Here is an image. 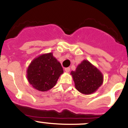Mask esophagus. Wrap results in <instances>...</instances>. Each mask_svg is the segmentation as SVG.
Masks as SVG:
<instances>
[{
	"mask_svg": "<svg viewBox=\"0 0 128 128\" xmlns=\"http://www.w3.org/2000/svg\"><path fill=\"white\" fill-rule=\"evenodd\" d=\"M65 71L66 72H69L70 71V68H65Z\"/></svg>",
	"mask_w": 128,
	"mask_h": 128,
	"instance_id": "obj_1",
	"label": "esophagus"
}]
</instances>
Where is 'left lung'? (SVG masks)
I'll return each instance as SVG.
<instances>
[{
  "instance_id": "left-lung-1",
  "label": "left lung",
  "mask_w": 128,
  "mask_h": 128,
  "mask_svg": "<svg viewBox=\"0 0 128 128\" xmlns=\"http://www.w3.org/2000/svg\"><path fill=\"white\" fill-rule=\"evenodd\" d=\"M75 88L80 93L91 94L98 89L103 82V75L88 60H83L74 71L70 72Z\"/></svg>"
}]
</instances>
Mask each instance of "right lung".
<instances>
[{
	"instance_id": "obj_1",
	"label": "right lung",
	"mask_w": 128,
	"mask_h": 128,
	"mask_svg": "<svg viewBox=\"0 0 128 128\" xmlns=\"http://www.w3.org/2000/svg\"><path fill=\"white\" fill-rule=\"evenodd\" d=\"M64 70L52 52L39 56L33 59L27 70L28 82L39 91H48L56 84Z\"/></svg>"
}]
</instances>
